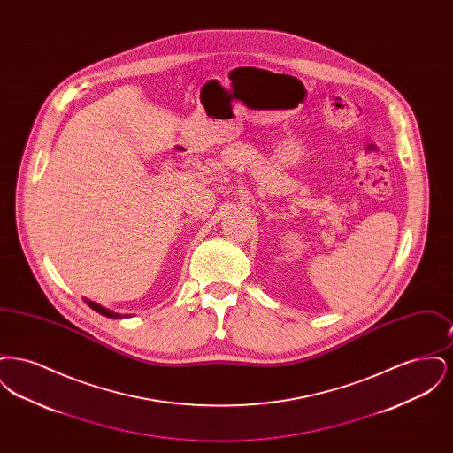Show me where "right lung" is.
Listing matches in <instances>:
<instances>
[{"label":"right lung","mask_w":453,"mask_h":453,"mask_svg":"<svg viewBox=\"0 0 453 453\" xmlns=\"http://www.w3.org/2000/svg\"><path fill=\"white\" fill-rule=\"evenodd\" d=\"M88 305L93 309V311H96V312H100L102 316H107V318H111V319H122V318H129V314H119V312H113V311H110L107 307H104V305H100V303H96V302L88 301L85 299Z\"/></svg>","instance_id":"add662e5"}]
</instances>
